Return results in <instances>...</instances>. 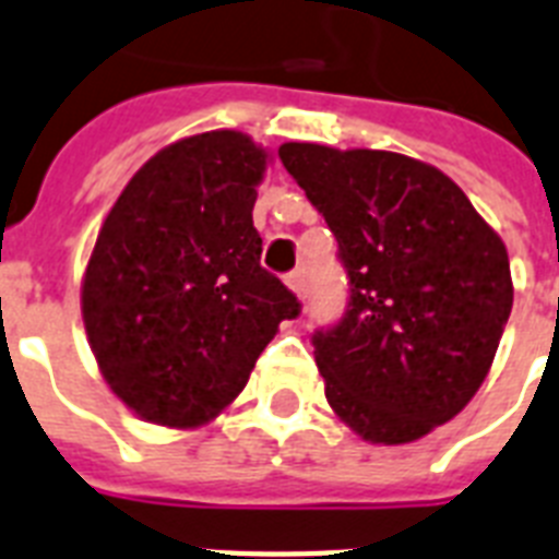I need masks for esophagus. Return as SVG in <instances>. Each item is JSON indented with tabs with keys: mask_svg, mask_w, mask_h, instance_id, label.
<instances>
[{
	"mask_svg": "<svg viewBox=\"0 0 559 559\" xmlns=\"http://www.w3.org/2000/svg\"><path fill=\"white\" fill-rule=\"evenodd\" d=\"M284 281H287V287L293 289V293L298 295L301 301L307 298V278H304V270H293Z\"/></svg>",
	"mask_w": 559,
	"mask_h": 559,
	"instance_id": "obj_1",
	"label": "esophagus"
}]
</instances>
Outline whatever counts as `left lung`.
<instances>
[{"mask_svg":"<svg viewBox=\"0 0 559 559\" xmlns=\"http://www.w3.org/2000/svg\"><path fill=\"white\" fill-rule=\"evenodd\" d=\"M278 157L350 281L342 321L312 335L326 402L367 442H416L491 370L514 304L506 243L437 166L319 143Z\"/></svg>","mask_w":559,"mask_h":559,"instance_id":"obj_1","label":"left lung"}]
</instances>
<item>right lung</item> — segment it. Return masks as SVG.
<instances>
[{
	"label": "right lung",
	"mask_w": 559,
	"mask_h": 559,
	"mask_svg": "<svg viewBox=\"0 0 559 559\" xmlns=\"http://www.w3.org/2000/svg\"><path fill=\"white\" fill-rule=\"evenodd\" d=\"M270 154L203 131L140 166L97 235L83 321L122 405L166 428L215 419L301 304L261 266L252 226Z\"/></svg>",
	"instance_id": "add662e5"
}]
</instances>
